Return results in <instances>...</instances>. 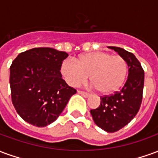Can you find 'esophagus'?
Here are the masks:
<instances>
[{"label": "esophagus", "mask_w": 158, "mask_h": 158, "mask_svg": "<svg viewBox=\"0 0 158 158\" xmlns=\"http://www.w3.org/2000/svg\"><path fill=\"white\" fill-rule=\"evenodd\" d=\"M78 93H79V94H80V95H82L84 97H89V96H90L89 93L85 92V91H82V90H79V91H78Z\"/></svg>", "instance_id": "esophagus-1"}]
</instances>
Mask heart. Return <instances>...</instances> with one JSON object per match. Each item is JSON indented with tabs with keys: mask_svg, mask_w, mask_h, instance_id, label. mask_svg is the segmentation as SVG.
<instances>
[{
	"mask_svg": "<svg viewBox=\"0 0 158 158\" xmlns=\"http://www.w3.org/2000/svg\"><path fill=\"white\" fill-rule=\"evenodd\" d=\"M61 73L67 83L79 86L90 80L96 90L108 95L116 92L125 81L128 63L121 56H113L103 52H95L80 56L78 61L65 59L61 66Z\"/></svg>",
	"mask_w": 158,
	"mask_h": 158,
	"instance_id": "obj_1",
	"label": "heart"
}]
</instances>
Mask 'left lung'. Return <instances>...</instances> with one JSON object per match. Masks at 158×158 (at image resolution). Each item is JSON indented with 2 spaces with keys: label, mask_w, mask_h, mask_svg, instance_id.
Returning <instances> with one entry per match:
<instances>
[{
  "label": "left lung",
  "mask_w": 158,
  "mask_h": 158,
  "mask_svg": "<svg viewBox=\"0 0 158 158\" xmlns=\"http://www.w3.org/2000/svg\"><path fill=\"white\" fill-rule=\"evenodd\" d=\"M125 59L129 67V75L119 91L110 96H101V104L90 110L94 122L106 132H116L132 120L142 102L145 73L139 60L124 49L109 46Z\"/></svg>",
  "instance_id": "8db88e82"
}]
</instances>
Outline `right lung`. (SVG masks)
Here are the masks:
<instances>
[{
	"mask_svg": "<svg viewBox=\"0 0 158 158\" xmlns=\"http://www.w3.org/2000/svg\"><path fill=\"white\" fill-rule=\"evenodd\" d=\"M65 52L38 47L21 52L10 67L13 106L24 121L36 127L57 118L77 90L62 79L60 72Z\"/></svg>",
	"mask_w": 158,
	"mask_h": 158,
	"instance_id": "right-lung-1",
	"label": "right lung"
}]
</instances>
